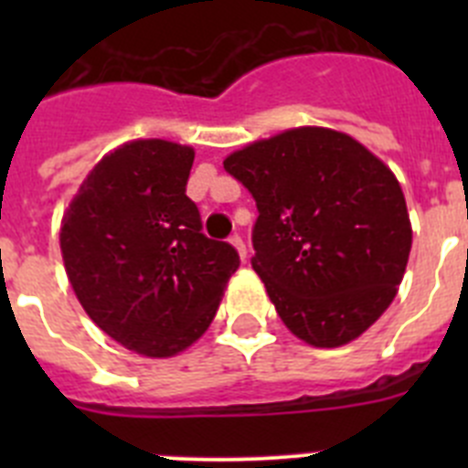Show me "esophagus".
<instances>
[{
  "mask_svg": "<svg viewBox=\"0 0 468 468\" xmlns=\"http://www.w3.org/2000/svg\"><path fill=\"white\" fill-rule=\"evenodd\" d=\"M229 243L234 248H237V253L241 255V260H246L248 258V248H246V243H243V239L239 237V234H234V237H229Z\"/></svg>",
  "mask_w": 468,
  "mask_h": 468,
  "instance_id": "obj_1",
  "label": "esophagus"
}]
</instances>
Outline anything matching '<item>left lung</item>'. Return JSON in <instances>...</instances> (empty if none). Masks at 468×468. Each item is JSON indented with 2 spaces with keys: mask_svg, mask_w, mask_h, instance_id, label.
<instances>
[{
  "mask_svg": "<svg viewBox=\"0 0 468 468\" xmlns=\"http://www.w3.org/2000/svg\"><path fill=\"white\" fill-rule=\"evenodd\" d=\"M225 171L253 194V270L295 337L335 349L394 302L412 248L403 189L358 140L288 128L231 152Z\"/></svg>",
  "mask_w": 468,
  "mask_h": 468,
  "instance_id": "8db88e82",
  "label": "left lung"
}]
</instances>
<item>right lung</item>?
<instances>
[{
	"label": "right lung",
	"mask_w": 468,
	"mask_h": 468,
	"mask_svg": "<svg viewBox=\"0 0 468 468\" xmlns=\"http://www.w3.org/2000/svg\"><path fill=\"white\" fill-rule=\"evenodd\" d=\"M194 147L128 140L80 185L60 222L72 291L102 333L147 358H171L213 324L237 250L201 234L185 194Z\"/></svg>",
	"instance_id": "right-lung-1"
}]
</instances>
